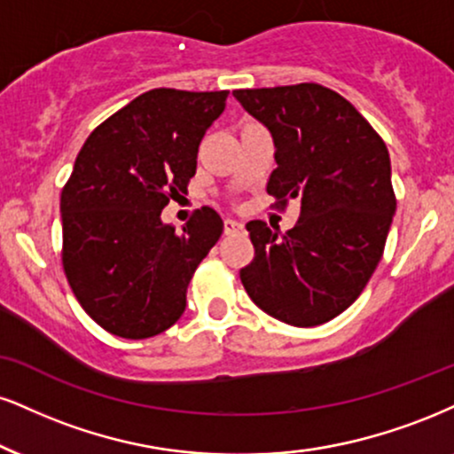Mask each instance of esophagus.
I'll return each instance as SVG.
<instances>
[{"label": "esophagus", "instance_id": "obj_1", "mask_svg": "<svg viewBox=\"0 0 454 454\" xmlns=\"http://www.w3.org/2000/svg\"><path fill=\"white\" fill-rule=\"evenodd\" d=\"M243 223L237 222V220H231V217H226L223 220V231H226V234H232V232H241L243 231Z\"/></svg>", "mask_w": 454, "mask_h": 454}]
</instances>
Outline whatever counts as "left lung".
Listing matches in <instances>:
<instances>
[{"label":"left lung","instance_id":"1","mask_svg":"<svg viewBox=\"0 0 454 454\" xmlns=\"http://www.w3.org/2000/svg\"><path fill=\"white\" fill-rule=\"evenodd\" d=\"M232 95L275 141L266 192L279 205L300 199L292 231L247 223L255 255L241 269L243 287L283 324L321 325L351 307L383 258L395 213L389 152L345 97L321 84Z\"/></svg>","mask_w":454,"mask_h":454}]
</instances>
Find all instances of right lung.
<instances>
[{
    "mask_svg": "<svg viewBox=\"0 0 454 454\" xmlns=\"http://www.w3.org/2000/svg\"><path fill=\"white\" fill-rule=\"evenodd\" d=\"M226 97L147 90L92 130L75 158L61 192L63 269L109 334L141 340L184 315L188 283L223 222L203 207L175 232L160 213L188 194L199 145Z\"/></svg>",
    "mask_w": 454,
    "mask_h": 454,
    "instance_id": "right-lung-1",
    "label": "right lung"
}]
</instances>
